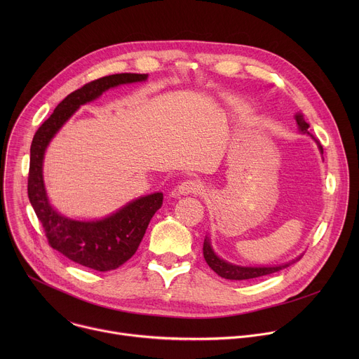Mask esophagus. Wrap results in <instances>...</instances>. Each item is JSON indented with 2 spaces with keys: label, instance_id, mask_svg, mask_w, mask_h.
Returning a JSON list of instances; mask_svg holds the SVG:
<instances>
[{
  "label": "esophagus",
  "instance_id": "obj_1",
  "mask_svg": "<svg viewBox=\"0 0 359 359\" xmlns=\"http://www.w3.org/2000/svg\"><path fill=\"white\" fill-rule=\"evenodd\" d=\"M201 189H203V184L198 180H184L177 186L176 194L187 196L191 193H198Z\"/></svg>",
  "mask_w": 359,
  "mask_h": 359
}]
</instances>
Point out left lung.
<instances>
[{
	"label": "left lung",
	"mask_w": 359,
	"mask_h": 359,
	"mask_svg": "<svg viewBox=\"0 0 359 359\" xmlns=\"http://www.w3.org/2000/svg\"><path fill=\"white\" fill-rule=\"evenodd\" d=\"M295 122L298 125V130L304 135H310L314 140L316 137L309 132V128L310 125L305 122L302 114H297L295 115ZM316 143L318 144V149L320 151L323 153V146L320 144L318 140H316ZM203 255H204V260H206V263L209 264V267L216 273L219 274L220 277L226 278V280H250V278H257V277H263V276H269V274H273V273H277L283 269H287L288 266L294 264L295 262H298L301 259V255L288 263H284V264H280V266H270V267H244V266H237V264H233V263H229L223 259H220L219 255L215 252L213 247H212V241H210V237L206 236V238H204V243H203Z\"/></svg>",
	"instance_id": "1"
}]
</instances>
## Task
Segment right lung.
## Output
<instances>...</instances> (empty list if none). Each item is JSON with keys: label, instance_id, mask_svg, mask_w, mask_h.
<instances>
[{"label": "right lung", "instance_id": "right-lung-1", "mask_svg": "<svg viewBox=\"0 0 359 359\" xmlns=\"http://www.w3.org/2000/svg\"><path fill=\"white\" fill-rule=\"evenodd\" d=\"M146 79L147 74H115L83 85L61 102L54 114L39 126L31 143L28 197L49 245L74 263L96 271L115 270L132 257L153 215L162 208L163 193L156 191L137 197L100 220L69 219L58 213L48 200L42 172L45 150L82 105L97 99L111 88Z\"/></svg>", "mask_w": 359, "mask_h": 359}]
</instances>
